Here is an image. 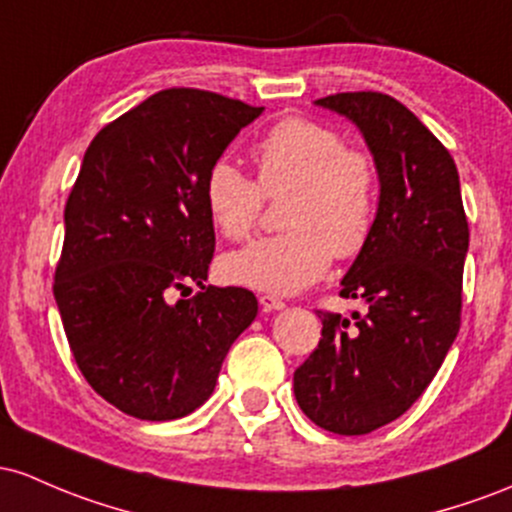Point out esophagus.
<instances>
[{"label":"esophagus","mask_w":512,"mask_h":512,"mask_svg":"<svg viewBox=\"0 0 512 512\" xmlns=\"http://www.w3.org/2000/svg\"><path fill=\"white\" fill-rule=\"evenodd\" d=\"M258 302H261V307L266 309V312H278V309L285 307V302L278 300V297H273V295H261L258 297Z\"/></svg>","instance_id":"1"}]
</instances>
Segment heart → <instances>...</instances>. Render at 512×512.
Here are the masks:
<instances>
[{
    "label": "heart",
    "instance_id": "heart-1",
    "mask_svg": "<svg viewBox=\"0 0 512 512\" xmlns=\"http://www.w3.org/2000/svg\"><path fill=\"white\" fill-rule=\"evenodd\" d=\"M254 164L256 181L225 159L210 166L203 200L212 225L232 241L249 239L263 195L292 191L283 212L287 232L222 258L229 283L292 295L317 283L333 256H358L372 239L380 169L370 152L346 147L336 128L302 116L280 120L256 142Z\"/></svg>",
    "mask_w": 512,
    "mask_h": 512
}]
</instances>
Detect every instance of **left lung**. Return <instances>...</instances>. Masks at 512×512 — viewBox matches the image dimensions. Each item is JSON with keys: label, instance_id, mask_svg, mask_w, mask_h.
Listing matches in <instances>:
<instances>
[{"label": "left lung", "instance_id": "8db88e82", "mask_svg": "<svg viewBox=\"0 0 512 512\" xmlns=\"http://www.w3.org/2000/svg\"><path fill=\"white\" fill-rule=\"evenodd\" d=\"M314 103L358 125L382 195L375 234L341 280L367 314L319 312L321 341L292 387L319 428L365 435L411 409L455 343L469 225L455 159L404 103L380 91Z\"/></svg>", "mask_w": 512, "mask_h": 512}]
</instances>
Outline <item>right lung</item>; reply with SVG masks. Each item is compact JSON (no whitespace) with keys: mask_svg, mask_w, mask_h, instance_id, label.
Returning a JSON list of instances; mask_svg holds the SVG:
<instances>
[{"mask_svg":"<svg viewBox=\"0 0 512 512\" xmlns=\"http://www.w3.org/2000/svg\"><path fill=\"white\" fill-rule=\"evenodd\" d=\"M263 108L164 89L91 140L65 205L55 302L86 382L128 416L174 421L215 392L256 319L244 287L205 285L215 227L205 174ZM201 287L188 301L174 291Z\"/></svg>","mask_w":512,"mask_h":512,"instance_id":"add662e5","label":"right lung"}]
</instances>
